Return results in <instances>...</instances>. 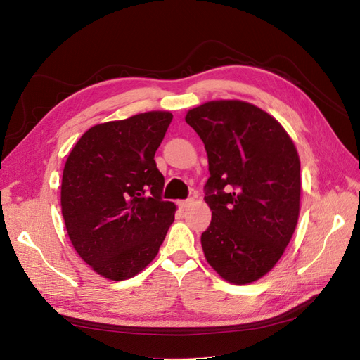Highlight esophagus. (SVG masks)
<instances>
[{
    "mask_svg": "<svg viewBox=\"0 0 360 360\" xmlns=\"http://www.w3.org/2000/svg\"><path fill=\"white\" fill-rule=\"evenodd\" d=\"M193 202H194L193 198H190V200H179V201H178V206H179L181 210H185L190 205H193Z\"/></svg>",
    "mask_w": 360,
    "mask_h": 360,
    "instance_id": "1",
    "label": "esophagus"
}]
</instances>
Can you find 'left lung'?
I'll return each instance as SVG.
<instances>
[{
    "label": "left lung",
    "instance_id": "left-lung-1",
    "mask_svg": "<svg viewBox=\"0 0 360 360\" xmlns=\"http://www.w3.org/2000/svg\"><path fill=\"white\" fill-rule=\"evenodd\" d=\"M185 120L209 160L205 257L228 283L252 284L275 266L295 231L299 153L283 124L247 101H207L186 112Z\"/></svg>",
    "mask_w": 360,
    "mask_h": 360
}]
</instances>
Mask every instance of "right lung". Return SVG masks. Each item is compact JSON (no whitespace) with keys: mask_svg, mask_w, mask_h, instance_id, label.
Masks as SVG:
<instances>
[{"mask_svg":"<svg viewBox=\"0 0 360 360\" xmlns=\"http://www.w3.org/2000/svg\"><path fill=\"white\" fill-rule=\"evenodd\" d=\"M170 112H146L89 128L61 178V214L76 253L98 275L123 281L158 256L176 205L160 198L154 154Z\"/></svg>","mask_w":360,"mask_h":360,"instance_id":"1","label":"right lung"}]
</instances>
